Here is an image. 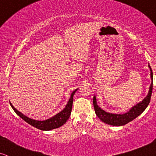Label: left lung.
Listing matches in <instances>:
<instances>
[{"label": "left lung", "mask_w": 156, "mask_h": 156, "mask_svg": "<svg viewBox=\"0 0 156 156\" xmlns=\"http://www.w3.org/2000/svg\"><path fill=\"white\" fill-rule=\"evenodd\" d=\"M148 66L151 69V77L152 80L148 94L143 101L137 103L134 107H132L127 113H124V114H114V113H108L106 111L102 110L101 108L98 105L97 102H96V98L95 96H94L93 101L94 109H95L96 115L102 122L107 124L113 125V126H123V125H125L127 123L132 122V120L137 118L138 116H140L145 110L146 108L149 105L150 101H151L152 90H153V72H152V69L150 65Z\"/></svg>", "instance_id": "left-lung-1"}]
</instances>
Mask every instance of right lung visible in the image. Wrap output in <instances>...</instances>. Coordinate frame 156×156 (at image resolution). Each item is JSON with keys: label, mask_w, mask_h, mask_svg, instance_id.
Wrapping results in <instances>:
<instances>
[{"label": "right lung", "mask_w": 156, "mask_h": 156, "mask_svg": "<svg viewBox=\"0 0 156 156\" xmlns=\"http://www.w3.org/2000/svg\"><path fill=\"white\" fill-rule=\"evenodd\" d=\"M77 90V89L75 90L73 93L71 94L70 99L67 103L65 108L63 111H61L60 113H57L56 115H55L54 116L51 117V119H47L45 121H37V120H34L29 117L24 116V114H22V113L19 112V111H17L14 107L13 106L12 104L10 103L11 106L13 109V111H15V113L17 115H19V116L22 118L23 120H24L27 123H28L29 124L32 125L34 127L40 130H44V131H48V130L53 129H56L60 127L66 122V121L68 120L69 116L71 115V112H72V104H73V96H74L75 92Z\"/></svg>", "instance_id": "add662e5"}]
</instances>
